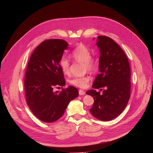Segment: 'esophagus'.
<instances>
[{"mask_svg":"<svg viewBox=\"0 0 153 153\" xmlns=\"http://www.w3.org/2000/svg\"><path fill=\"white\" fill-rule=\"evenodd\" d=\"M79 95H80V96H83V95L85 94V92L84 91L82 90H79Z\"/></svg>","mask_w":153,"mask_h":153,"instance_id":"1","label":"esophagus"}]
</instances>
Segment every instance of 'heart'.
<instances>
[{
    "label": "heart",
    "instance_id": "b5f03b06",
    "mask_svg": "<svg viewBox=\"0 0 153 153\" xmlns=\"http://www.w3.org/2000/svg\"><path fill=\"white\" fill-rule=\"evenodd\" d=\"M71 56L74 59L81 62L84 64V69L89 72L94 71L96 68V62L91 57V53L89 48L83 44H79L73 51ZM59 64L62 71L65 74L70 73V62L69 59L66 56H62L60 60ZM90 77L88 76L82 77H74L70 80V83L80 88H85L88 85Z\"/></svg>",
    "mask_w": 153,
    "mask_h": 153
}]
</instances>
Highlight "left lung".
<instances>
[{
  "instance_id": "8db88e82",
  "label": "left lung",
  "mask_w": 153,
  "mask_h": 153,
  "mask_svg": "<svg viewBox=\"0 0 153 153\" xmlns=\"http://www.w3.org/2000/svg\"><path fill=\"white\" fill-rule=\"evenodd\" d=\"M96 45L100 51L98 74L94 89L86 91L94 102L91 114L102 121H110L119 116L130 98L131 70L128 58L120 46L109 37H97ZM105 87L102 94L96 89Z\"/></svg>"
}]
</instances>
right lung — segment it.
<instances>
[{
  "instance_id": "add662e5",
  "label": "right lung",
  "mask_w": 153,
  "mask_h": 153,
  "mask_svg": "<svg viewBox=\"0 0 153 153\" xmlns=\"http://www.w3.org/2000/svg\"><path fill=\"white\" fill-rule=\"evenodd\" d=\"M68 43L62 39L42 42L32 53L25 76L27 103L34 115L47 123L57 120L69 103L79 96L78 90L69 86L61 92L54 86L65 85L59 62Z\"/></svg>"
}]
</instances>
